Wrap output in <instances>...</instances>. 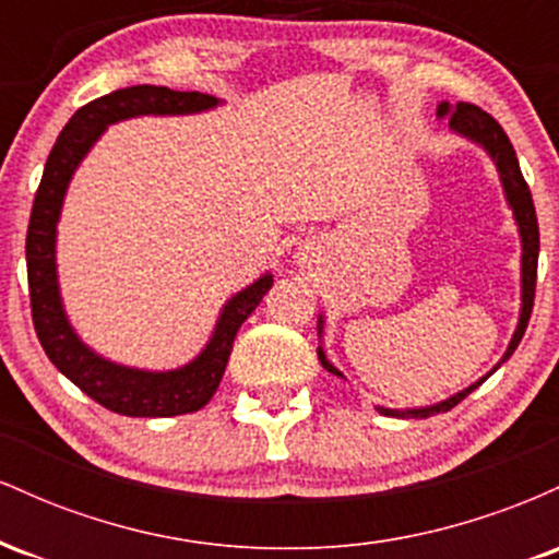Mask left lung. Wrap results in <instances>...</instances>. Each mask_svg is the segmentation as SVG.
I'll return each instance as SVG.
<instances>
[{
  "label": "left lung",
  "mask_w": 559,
  "mask_h": 559,
  "mask_svg": "<svg viewBox=\"0 0 559 559\" xmlns=\"http://www.w3.org/2000/svg\"><path fill=\"white\" fill-rule=\"evenodd\" d=\"M439 118H447L449 120V128H452L454 133H460V136L476 141V144L484 146L486 152H489V157L493 159V165H497L499 170V178H502V186H504V197L507 202H510L512 207V215H515V223H518V230H521V243H523V258H521V320H518V329L512 333V342L507 346L504 360H510L512 352L518 349V344H521L525 329H528V320H531V310H534V297H536V265H538V221H536V207H534V199H531V189L528 183H525L523 173H521V165H518V157H515V150H512L510 139H507V133L502 131V126L497 123V120L491 118L489 112H484L480 107L476 105H467V102H457V105H449V102H441L439 110H436ZM318 333H323V316L318 320ZM318 360L323 365L325 370L333 376H342L338 373L333 365L325 360V352L323 346H318ZM499 362V365H502ZM497 365V368H499ZM493 368V370H497ZM491 370V373H493ZM489 373V376H491ZM489 376L478 378L473 386H467L465 391H460V394L449 396V400L439 402V404H431V407H418V409H389V407H376L381 415H391V418H431L436 413H447V409H452L454 404H460L465 400L471 391H476L480 383L486 381ZM344 378V376H342Z\"/></svg>",
  "instance_id": "8db88e82"
}]
</instances>
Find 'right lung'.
<instances>
[{
    "label": "right lung",
    "instance_id": "right-lung-1",
    "mask_svg": "<svg viewBox=\"0 0 559 559\" xmlns=\"http://www.w3.org/2000/svg\"><path fill=\"white\" fill-rule=\"evenodd\" d=\"M215 96L199 92H173L165 86H131L99 96L83 105L49 152L44 165L41 183H38L34 210H31L28 236H25V262H28V294L34 329L44 352L62 376L92 396L102 407L112 409L128 418H170V415L197 413L213 400L226 365L234 349V338L241 323L254 312L267 288L273 286V275L241 288L228 299L213 331L207 346L197 360L178 370L152 373V370L126 368L110 362L88 349L79 333L68 323L62 310L60 286H57V221H60L62 199L68 183L94 141L105 133L107 126L118 120L139 118V115H191L213 110Z\"/></svg>",
    "mask_w": 559,
    "mask_h": 559
}]
</instances>
